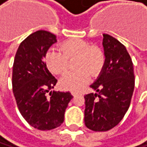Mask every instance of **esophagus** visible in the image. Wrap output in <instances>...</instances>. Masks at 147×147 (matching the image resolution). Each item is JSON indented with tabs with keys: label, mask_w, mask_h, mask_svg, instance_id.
I'll list each match as a JSON object with an SVG mask.
<instances>
[{
	"label": "esophagus",
	"mask_w": 147,
	"mask_h": 147,
	"mask_svg": "<svg viewBox=\"0 0 147 147\" xmlns=\"http://www.w3.org/2000/svg\"><path fill=\"white\" fill-rule=\"evenodd\" d=\"M71 95H72V96H74V97H75V96L77 95V92H71Z\"/></svg>",
	"instance_id": "obj_1"
}]
</instances>
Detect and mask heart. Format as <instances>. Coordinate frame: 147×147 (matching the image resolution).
<instances>
[{"label":"heart","instance_id":"1","mask_svg":"<svg viewBox=\"0 0 147 147\" xmlns=\"http://www.w3.org/2000/svg\"><path fill=\"white\" fill-rule=\"evenodd\" d=\"M60 50L50 48L44 61L47 69L54 74L64 73L68 68V59L76 57L75 68L78 69L66 73L60 79L61 86L72 91H79L88 83L90 73H98L104 64V55L101 49L90 46L82 38H73L60 45Z\"/></svg>","mask_w":147,"mask_h":147}]
</instances>
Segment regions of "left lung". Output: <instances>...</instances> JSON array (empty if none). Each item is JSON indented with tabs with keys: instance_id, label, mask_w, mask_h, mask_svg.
<instances>
[{
	"instance_id": "obj_1",
	"label": "left lung",
	"mask_w": 147,
	"mask_h": 147,
	"mask_svg": "<svg viewBox=\"0 0 147 147\" xmlns=\"http://www.w3.org/2000/svg\"><path fill=\"white\" fill-rule=\"evenodd\" d=\"M105 61L99 77L84 96V124L94 131H109L126 114L134 91L133 63L126 47L116 38L103 34Z\"/></svg>"
}]
</instances>
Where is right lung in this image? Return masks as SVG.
I'll use <instances>...</instances> for the list:
<instances>
[{
	"label": "right lung",
	"mask_w": 147,
	"mask_h": 147,
	"mask_svg": "<svg viewBox=\"0 0 147 147\" xmlns=\"http://www.w3.org/2000/svg\"><path fill=\"white\" fill-rule=\"evenodd\" d=\"M56 41V36L47 31L32 33L19 45L13 64L12 87L18 108L24 120L40 131L53 129L63 123L73 98L69 92L51 91L57 80L47 69L44 58Z\"/></svg>",
	"instance_id": "add662e5"
}]
</instances>
